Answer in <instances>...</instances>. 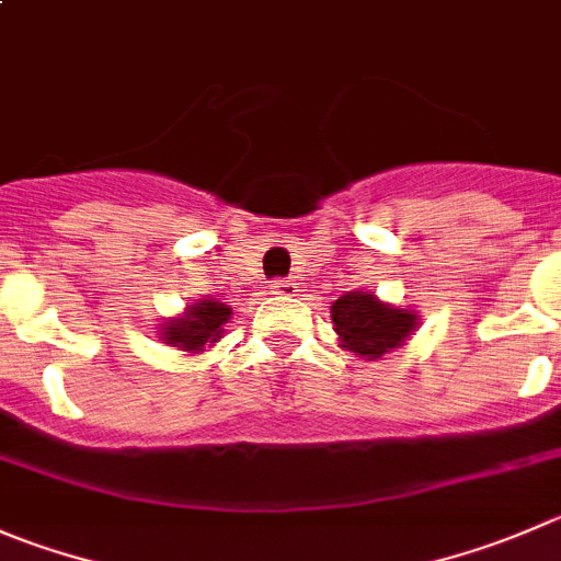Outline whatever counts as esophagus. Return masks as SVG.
Listing matches in <instances>:
<instances>
[{
	"instance_id": "esophagus-1",
	"label": "esophagus",
	"mask_w": 561,
	"mask_h": 561,
	"mask_svg": "<svg viewBox=\"0 0 561 561\" xmlns=\"http://www.w3.org/2000/svg\"><path fill=\"white\" fill-rule=\"evenodd\" d=\"M271 293H274V296H296V282H290V279H274L271 282Z\"/></svg>"
}]
</instances>
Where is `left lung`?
Masks as SVG:
<instances>
[{
	"label": "left lung",
	"mask_w": 561,
	"mask_h": 561,
	"mask_svg": "<svg viewBox=\"0 0 561 561\" xmlns=\"http://www.w3.org/2000/svg\"><path fill=\"white\" fill-rule=\"evenodd\" d=\"M331 323L342 351L375 362L405 345L419 329V312L380 301L369 290H351L331 304Z\"/></svg>",
	"instance_id": "left-lung-1"
}]
</instances>
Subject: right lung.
Returning <instances> with one entry per match:
<instances>
[{"label":"right lung","instance_id":"obj_1","mask_svg":"<svg viewBox=\"0 0 561 561\" xmlns=\"http://www.w3.org/2000/svg\"><path fill=\"white\" fill-rule=\"evenodd\" d=\"M230 318L232 307L221 304L219 298H197L181 314L159 323V340L175 351L194 356V353H203L205 347H214L225 336V325L230 323Z\"/></svg>","mask_w":561,"mask_h":561}]
</instances>
